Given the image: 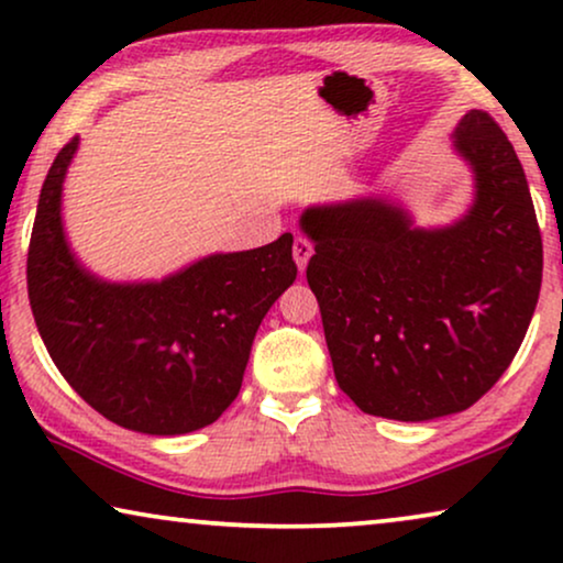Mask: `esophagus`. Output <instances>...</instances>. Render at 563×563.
<instances>
[{"mask_svg":"<svg viewBox=\"0 0 563 563\" xmlns=\"http://www.w3.org/2000/svg\"><path fill=\"white\" fill-rule=\"evenodd\" d=\"M291 256H295L299 272H305V268H307V261L312 258V243L307 241V238L297 235V238H295V249H291Z\"/></svg>","mask_w":563,"mask_h":563,"instance_id":"1","label":"esophagus"}]
</instances>
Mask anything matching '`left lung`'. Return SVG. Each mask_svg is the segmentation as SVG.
I'll list each match as a JSON object with an SVG mask.
<instances>
[{"instance_id": "obj_1", "label": "left lung", "mask_w": 563, "mask_h": 563, "mask_svg": "<svg viewBox=\"0 0 563 563\" xmlns=\"http://www.w3.org/2000/svg\"><path fill=\"white\" fill-rule=\"evenodd\" d=\"M453 148L474 202L445 228H418L387 197L307 207V284L345 395L376 418L422 422L472 407L518 353L536 312L543 243L512 143L466 112Z\"/></svg>"}]
</instances>
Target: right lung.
<instances>
[{
	"mask_svg": "<svg viewBox=\"0 0 563 563\" xmlns=\"http://www.w3.org/2000/svg\"><path fill=\"white\" fill-rule=\"evenodd\" d=\"M79 137L53 161L27 251V295L53 364L107 420L148 435L210 426L243 384L268 307L297 279L291 235L212 253L161 282L118 284L68 249L60 195Z\"/></svg>",
	"mask_w": 563,
	"mask_h": 563,
	"instance_id": "obj_1",
	"label": "right lung"
}]
</instances>
